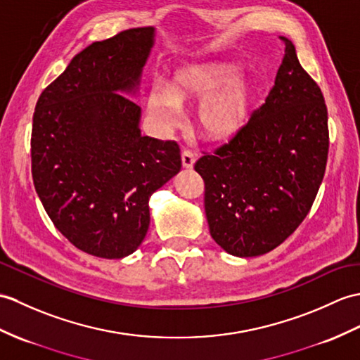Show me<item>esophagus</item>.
I'll use <instances>...</instances> for the list:
<instances>
[{"label": "esophagus", "instance_id": "34e87169", "mask_svg": "<svg viewBox=\"0 0 360 360\" xmlns=\"http://www.w3.org/2000/svg\"><path fill=\"white\" fill-rule=\"evenodd\" d=\"M196 161V156L193 152H190V150H184L182 152V165L186 167V169H191V167L195 165Z\"/></svg>", "mask_w": 360, "mask_h": 360}]
</instances>
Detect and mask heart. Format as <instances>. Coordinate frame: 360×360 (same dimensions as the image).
Instances as JSON below:
<instances>
[{
  "instance_id": "obj_1",
  "label": "heart",
  "mask_w": 360,
  "mask_h": 360,
  "mask_svg": "<svg viewBox=\"0 0 360 360\" xmlns=\"http://www.w3.org/2000/svg\"><path fill=\"white\" fill-rule=\"evenodd\" d=\"M233 64H195L178 70L169 91L153 87L148 94V113L164 129L181 122V105L202 98L198 124L207 138L224 139L238 133L248 118L252 87L238 77Z\"/></svg>"
}]
</instances>
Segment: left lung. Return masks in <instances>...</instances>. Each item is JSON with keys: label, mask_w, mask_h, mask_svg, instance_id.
Segmentation results:
<instances>
[{"label": "left lung", "mask_w": 360, "mask_h": 360, "mask_svg": "<svg viewBox=\"0 0 360 360\" xmlns=\"http://www.w3.org/2000/svg\"><path fill=\"white\" fill-rule=\"evenodd\" d=\"M285 55L265 103L227 144L195 170L205 184V216L225 252H271L310 212L328 158V113L319 86L283 38Z\"/></svg>", "instance_id": "obj_1"}]
</instances>
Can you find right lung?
<instances>
[{
  "label": "right lung",
  "instance_id": "1",
  "mask_svg": "<svg viewBox=\"0 0 360 360\" xmlns=\"http://www.w3.org/2000/svg\"><path fill=\"white\" fill-rule=\"evenodd\" d=\"M153 27L120 32L73 56L33 113L37 193L55 227L81 252L131 255L144 240L148 199L181 170L178 142L142 136L133 101Z\"/></svg>",
  "mask_w": 360,
  "mask_h": 360
}]
</instances>
